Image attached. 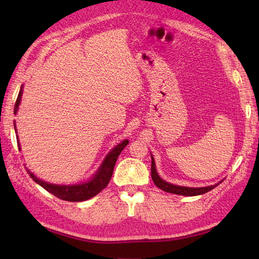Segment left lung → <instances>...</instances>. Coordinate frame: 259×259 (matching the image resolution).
I'll return each mask as SVG.
<instances>
[{
	"instance_id": "1",
	"label": "left lung",
	"mask_w": 259,
	"mask_h": 259,
	"mask_svg": "<svg viewBox=\"0 0 259 259\" xmlns=\"http://www.w3.org/2000/svg\"><path fill=\"white\" fill-rule=\"evenodd\" d=\"M151 178L153 180V183L158 187V188L162 189L163 191L170 192V194H175V195H180V196H198V195H202L206 194V192L210 191L213 189L214 187H217L218 184L212 185V186H208V187H200V188H191V187H184V186H177V185H172L170 183H167L163 179L159 177V175L157 172L156 169V163H155V159L151 156ZM223 181V180H222ZM221 181V183H222Z\"/></svg>"
}]
</instances>
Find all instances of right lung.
I'll list each match as a JSON object with an SVG mask.
<instances>
[{
    "label": "right lung",
    "instance_id": "obj_1",
    "mask_svg": "<svg viewBox=\"0 0 259 259\" xmlns=\"http://www.w3.org/2000/svg\"><path fill=\"white\" fill-rule=\"evenodd\" d=\"M22 91H23V85L21 87L18 99H16L15 101L14 114L18 113V109L21 102V98H22ZM14 129L16 133L15 122H14ZM128 144H129V140L124 139L122 142H120V144L115 146L113 149L109 152V155H107V157L104 158V160L102 161L101 166L99 167L98 171L93 175V177H91L90 180L85 181V183H81L78 185H53V184L47 183V181L38 179L37 177H35L34 174L30 171L29 169H26V171L36 184L40 185L42 188H45L47 191L50 192V194L60 198V199L67 200V201H73V202L84 201L98 195L99 192L108 186L110 179L112 177L115 161H117L121 151L123 150V148ZM18 147L21 150L19 138H18Z\"/></svg>",
    "mask_w": 259,
    "mask_h": 259
}]
</instances>
